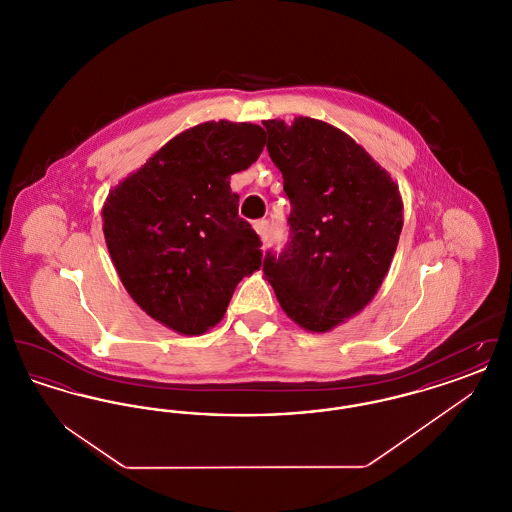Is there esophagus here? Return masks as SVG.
Listing matches in <instances>:
<instances>
[{
  "mask_svg": "<svg viewBox=\"0 0 512 512\" xmlns=\"http://www.w3.org/2000/svg\"><path fill=\"white\" fill-rule=\"evenodd\" d=\"M253 228H255V232L259 234V238H261V242L265 244L268 238V220H257L255 224H253Z\"/></svg>",
  "mask_w": 512,
  "mask_h": 512,
  "instance_id": "obj_1",
  "label": "esophagus"
}]
</instances>
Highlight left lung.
Segmentation results:
<instances>
[{
    "label": "left lung",
    "instance_id": "1",
    "mask_svg": "<svg viewBox=\"0 0 512 512\" xmlns=\"http://www.w3.org/2000/svg\"><path fill=\"white\" fill-rule=\"evenodd\" d=\"M272 163L292 201L290 244L267 255L282 311L315 334L359 315L378 293L403 228L390 172L340 128L311 117L263 121Z\"/></svg>",
    "mask_w": 512,
    "mask_h": 512
}]
</instances>
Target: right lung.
<instances>
[{
  "instance_id": "obj_1",
  "label": "right lung",
  "mask_w": 512,
  "mask_h": 512,
  "mask_svg": "<svg viewBox=\"0 0 512 512\" xmlns=\"http://www.w3.org/2000/svg\"><path fill=\"white\" fill-rule=\"evenodd\" d=\"M267 144L251 122L209 121L176 134L109 192L103 236L138 307L184 336L217 326L244 276L261 268V242L238 217L230 176Z\"/></svg>"
}]
</instances>
